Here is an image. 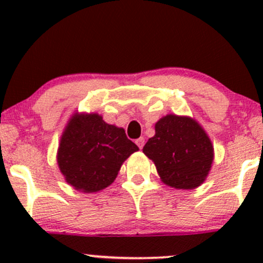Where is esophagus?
I'll list each match as a JSON object with an SVG mask.
<instances>
[{
  "instance_id": "obj_1",
  "label": "esophagus",
  "mask_w": 263,
  "mask_h": 263,
  "mask_svg": "<svg viewBox=\"0 0 263 263\" xmlns=\"http://www.w3.org/2000/svg\"><path fill=\"white\" fill-rule=\"evenodd\" d=\"M136 144H137L138 148H140V149L143 148V146H144V138H143V137H140V138H138V140H136Z\"/></svg>"
}]
</instances>
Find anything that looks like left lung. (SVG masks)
Segmentation results:
<instances>
[{
  "instance_id": "left-lung-1",
  "label": "left lung",
  "mask_w": 263,
  "mask_h": 263,
  "mask_svg": "<svg viewBox=\"0 0 263 263\" xmlns=\"http://www.w3.org/2000/svg\"><path fill=\"white\" fill-rule=\"evenodd\" d=\"M156 135L143 147L162 182L176 189L203 184L214 159L210 138L195 120L167 115L156 123Z\"/></svg>"
}]
</instances>
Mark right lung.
Segmentation results:
<instances>
[{"mask_svg": "<svg viewBox=\"0 0 263 263\" xmlns=\"http://www.w3.org/2000/svg\"><path fill=\"white\" fill-rule=\"evenodd\" d=\"M136 151L123 128L108 125L98 114H75L60 138L57 161L71 186L95 193L116 179L122 163Z\"/></svg>", "mask_w": 263, "mask_h": 263, "instance_id": "obj_1", "label": "right lung"}]
</instances>
